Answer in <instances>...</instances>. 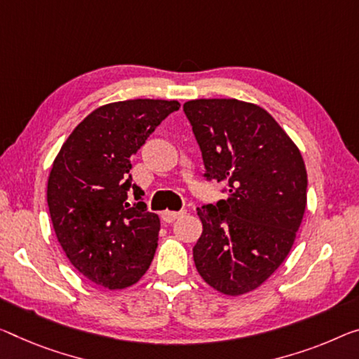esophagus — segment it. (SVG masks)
<instances>
[{
    "label": "esophagus",
    "mask_w": 359,
    "mask_h": 359,
    "mask_svg": "<svg viewBox=\"0 0 359 359\" xmlns=\"http://www.w3.org/2000/svg\"><path fill=\"white\" fill-rule=\"evenodd\" d=\"M186 213V210H180V212H170V210H165L162 213V219L165 223H173L176 218L183 217V215Z\"/></svg>",
    "instance_id": "esophagus-1"
}]
</instances>
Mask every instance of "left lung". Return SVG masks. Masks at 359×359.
Here are the masks:
<instances>
[{
  "instance_id": "8db88e82",
  "label": "left lung",
  "mask_w": 359,
  "mask_h": 359,
  "mask_svg": "<svg viewBox=\"0 0 359 359\" xmlns=\"http://www.w3.org/2000/svg\"><path fill=\"white\" fill-rule=\"evenodd\" d=\"M183 110L207 180L226 201L197 208L203 231L192 249L198 274L226 295L262 285L294 245L306 207L299 147L266 110L237 99H196Z\"/></svg>"
}]
</instances>
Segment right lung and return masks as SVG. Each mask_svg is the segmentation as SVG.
I'll use <instances>...</instances> for the list:
<instances>
[{
    "label": "right lung",
    "mask_w": 359,
    "mask_h": 359,
    "mask_svg": "<svg viewBox=\"0 0 359 359\" xmlns=\"http://www.w3.org/2000/svg\"><path fill=\"white\" fill-rule=\"evenodd\" d=\"M178 101L130 99L106 104L72 131L53 163L48 207L70 263L115 290L142 278L157 249L161 219L131 183V157ZM135 196L130 206L128 197Z\"/></svg>",
    "instance_id": "1"
}]
</instances>
